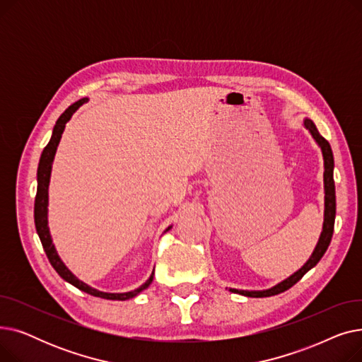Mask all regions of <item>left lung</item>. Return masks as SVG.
Listing matches in <instances>:
<instances>
[{"label": "left lung", "mask_w": 362, "mask_h": 362, "mask_svg": "<svg viewBox=\"0 0 362 362\" xmlns=\"http://www.w3.org/2000/svg\"><path fill=\"white\" fill-rule=\"evenodd\" d=\"M303 126H305L318 146L321 148L322 152V160H325V221H322V230L320 235V239L315 245V250L313 251V255L310 259L302 265V267L293 273L291 277L286 280H283L281 283L276 284L274 288L267 289V291H239V289H230L233 293H239L243 296H250V298H267L273 296L277 293H281L284 291H288L292 288L295 283H298L303 274L308 273L313 267H315L317 262L321 259V257L326 254L332 236H333V229H334V217H336V191H334V179H333V168H334V160H333V152L330 144L322 138L313 120L305 119L303 120Z\"/></svg>", "instance_id": "1"}]
</instances>
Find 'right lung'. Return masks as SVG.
<instances>
[{"label":"right lung","instance_id":"obj_1","mask_svg":"<svg viewBox=\"0 0 362 362\" xmlns=\"http://www.w3.org/2000/svg\"><path fill=\"white\" fill-rule=\"evenodd\" d=\"M86 101H88V98L79 100L78 103H74L73 105H70L62 114L59 120L55 122V126L52 129V136H51L48 145L42 151L40 165H37V189H36V197H35V227H36L37 236H40V239H41L44 251H45L51 265L54 267V270L60 274V277H63L66 281L73 284L74 288H78V289L92 295V296H98V298L111 299V300H126V299L136 296L138 293H141L142 291H145L149 286V284L152 283V279H154V272L151 273L149 279L142 284V286H139L135 291L124 292V293H107V292H101L98 289H93V288L88 286L86 283L81 281L66 267L64 262L62 261V258L59 257V254H57V251H55V246L52 243L49 229H48V186H49L51 167H52L55 151H57V146H59V144H60L66 123L70 120V117L73 116V112ZM170 227L167 230H170Z\"/></svg>","mask_w":362,"mask_h":362}]
</instances>
